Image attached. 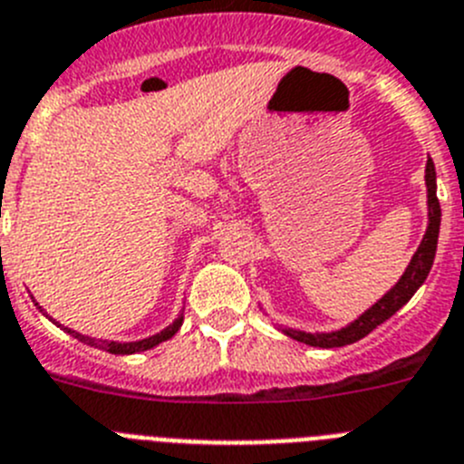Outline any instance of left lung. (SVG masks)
Masks as SVG:
<instances>
[{
	"label": "left lung",
	"mask_w": 464,
	"mask_h": 464,
	"mask_svg": "<svg viewBox=\"0 0 464 464\" xmlns=\"http://www.w3.org/2000/svg\"><path fill=\"white\" fill-rule=\"evenodd\" d=\"M426 186H428V229L426 237L420 241L419 250L411 257L410 266L405 269L402 278L398 280L396 287L391 292H386L371 310H365L363 315L356 322H352L345 329L334 331V334H304V331H285L287 335H292L299 343H305L310 347H324V350H331V347H343L352 345L356 340L365 338L372 329L382 324V322L389 320L391 315H396L398 310L407 304V301L414 296V292L419 290L423 280L430 274L432 260H435V250H437V237H440V223H441V209H440V199H437V181H435V165L428 159L426 163Z\"/></svg>",
	"instance_id": "left-lung-1"
}]
</instances>
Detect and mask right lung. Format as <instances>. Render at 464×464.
Here are the masks:
<instances>
[{
	"label": "right lung",
	"mask_w": 464,
	"mask_h": 464,
	"mask_svg": "<svg viewBox=\"0 0 464 464\" xmlns=\"http://www.w3.org/2000/svg\"><path fill=\"white\" fill-rule=\"evenodd\" d=\"M53 320V317H50ZM54 322V320H53ZM181 322H184V317H179V320H174L172 324L168 326L165 331H160V334L151 335V338H144V340H138V343H108V340H96V338H89V335H82V334H75V331L66 329V326H62L63 331H68V334H73L75 338L82 340V343H87V345L92 347H99V350H105L110 352V354H135V352H144V350H151V347H156L159 343H163V340L172 338L177 331H179ZM57 324V322H54Z\"/></svg>",
	"instance_id": "1"
}]
</instances>
